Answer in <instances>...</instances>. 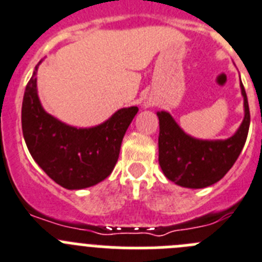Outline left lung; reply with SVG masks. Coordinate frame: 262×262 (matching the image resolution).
Here are the masks:
<instances>
[{
  "label": "left lung",
  "mask_w": 262,
  "mask_h": 262,
  "mask_svg": "<svg viewBox=\"0 0 262 262\" xmlns=\"http://www.w3.org/2000/svg\"><path fill=\"white\" fill-rule=\"evenodd\" d=\"M244 120L236 133L227 140H197L184 133L168 112H158L159 119V164L168 180L180 187H209L219 181L234 166L248 136V99L243 83Z\"/></svg>",
  "instance_id": "1"
}]
</instances>
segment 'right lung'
Listing matches in <instances>:
<instances>
[{"instance_id":"obj_1","label":"right lung","mask_w":262,"mask_h":262,"mask_svg":"<svg viewBox=\"0 0 262 262\" xmlns=\"http://www.w3.org/2000/svg\"><path fill=\"white\" fill-rule=\"evenodd\" d=\"M39 63L26 86L22 103V130L28 151L61 187H93L114 171L124 134L138 108H121L94 128L67 125L47 114L40 104L36 89Z\"/></svg>"}]
</instances>
